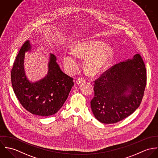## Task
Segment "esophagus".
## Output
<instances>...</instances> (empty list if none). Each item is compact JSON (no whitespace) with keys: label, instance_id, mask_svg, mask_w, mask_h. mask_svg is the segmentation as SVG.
Segmentation results:
<instances>
[{"label":"esophagus","instance_id":"34e87169","mask_svg":"<svg viewBox=\"0 0 158 158\" xmlns=\"http://www.w3.org/2000/svg\"><path fill=\"white\" fill-rule=\"evenodd\" d=\"M85 82H86V81L84 79H83V78H79L76 81V84L77 85L83 84H85Z\"/></svg>","mask_w":158,"mask_h":158}]
</instances>
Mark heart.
<instances>
[{"instance_id":"b5f03b06","label":"heart","mask_w":158,"mask_h":158,"mask_svg":"<svg viewBox=\"0 0 158 158\" xmlns=\"http://www.w3.org/2000/svg\"><path fill=\"white\" fill-rule=\"evenodd\" d=\"M74 56L80 58H88L85 69L90 76H94L101 74L109 67L113 56L111 47L106 46L102 42L98 40L84 41L75 44L72 48ZM64 64L69 73L73 72L77 67L75 57L72 54L64 56Z\"/></svg>"}]
</instances>
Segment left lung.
<instances>
[{"mask_svg": "<svg viewBox=\"0 0 158 158\" xmlns=\"http://www.w3.org/2000/svg\"><path fill=\"white\" fill-rule=\"evenodd\" d=\"M91 108L101 123H114L131 115L139 106L147 84V73L139 54L113 65L94 81Z\"/></svg>", "mask_w": 158, "mask_h": 158, "instance_id": "8db88e82", "label": "left lung"}]
</instances>
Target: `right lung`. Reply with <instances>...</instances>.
I'll return each instance as SVG.
<instances>
[{
    "instance_id": "right-lung-1",
    "label": "right lung",
    "mask_w": 158,
    "mask_h": 158,
    "mask_svg": "<svg viewBox=\"0 0 158 158\" xmlns=\"http://www.w3.org/2000/svg\"><path fill=\"white\" fill-rule=\"evenodd\" d=\"M31 46L27 40L21 47L11 70V79L14 92L21 105L30 113L40 116L57 113L67 100L73 79L60 70L56 57L50 54L48 71L44 78L35 82L27 77L23 61L25 53Z\"/></svg>"
}]
</instances>
